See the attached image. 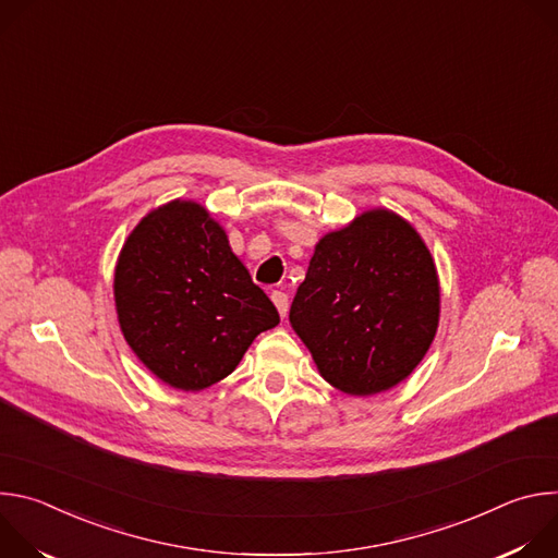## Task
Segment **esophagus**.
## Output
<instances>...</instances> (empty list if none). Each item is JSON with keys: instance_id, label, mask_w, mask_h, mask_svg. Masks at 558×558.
<instances>
[{"instance_id": "1", "label": "esophagus", "mask_w": 558, "mask_h": 558, "mask_svg": "<svg viewBox=\"0 0 558 558\" xmlns=\"http://www.w3.org/2000/svg\"><path fill=\"white\" fill-rule=\"evenodd\" d=\"M271 300H274L278 313L284 317L287 311H289V295H287L284 291H274V293H271Z\"/></svg>"}]
</instances>
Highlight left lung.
<instances>
[{
    "mask_svg": "<svg viewBox=\"0 0 558 558\" xmlns=\"http://www.w3.org/2000/svg\"><path fill=\"white\" fill-rule=\"evenodd\" d=\"M289 323L338 390L366 397L397 386L439 325V278L422 235L388 209L323 235Z\"/></svg>",
    "mask_w": 558,
    "mask_h": 558,
    "instance_id": "left-lung-1",
    "label": "left lung"
}]
</instances>
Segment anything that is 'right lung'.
I'll return each instance as SVG.
<instances>
[{
	"label": "right lung",
	"mask_w": 558,
	"mask_h": 558,
	"mask_svg": "<svg viewBox=\"0 0 558 558\" xmlns=\"http://www.w3.org/2000/svg\"><path fill=\"white\" fill-rule=\"evenodd\" d=\"M114 302L130 349L179 390L220 381L256 336L280 323L225 229L203 205L181 198L151 209L128 235Z\"/></svg>",
	"instance_id": "1"
}]
</instances>
